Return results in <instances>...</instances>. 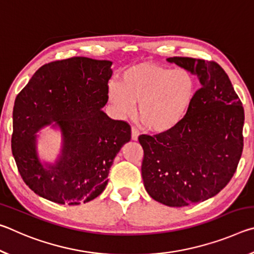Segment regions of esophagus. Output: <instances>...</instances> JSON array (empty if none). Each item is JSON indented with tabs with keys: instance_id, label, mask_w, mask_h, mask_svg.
<instances>
[{
	"instance_id": "obj_1",
	"label": "esophagus",
	"mask_w": 254,
	"mask_h": 254,
	"mask_svg": "<svg viewBox=\"0 0 254 254\" xmlns=\"http://www.w3.org/2000/svg\"><path fill=\"white\" fill-rule=\"evenodd\" d=\"M139 134H140V132H139V130H137L136 127H132V128H131V137H132V140H137V136H139Z\"/></svg>"
}]
</instances>
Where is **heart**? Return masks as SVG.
I'll return each instance as SVG.
<instances>
[{"label":"heart","mask_w":254,"mask_h":254,"mask_svg":"<svg viewBox=\"0 0 254 254\" xmlns=\"http://www.w3.org/2000/svg\"><path fill=\"white\" fill-rule=\"evenodd\" d=\"M197 93L195 75L186 68L140 64L123 71L119 83H111L107 96L120 114L137 117L149 130L167 132L187 117Z\"/></svg>","instance_id":"heart-1"}]
</instances>
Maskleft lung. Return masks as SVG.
Instances as JSON below:
<instances>
[{
	"instance_id": "left-lung-1",
	"label": "left lung",
	"mask_w": 254,
	"mask_h": 254,
	"mask_svg": "<svg viewBox=\"0 0 254 254\" xmlns=\"http://www.w3.org/2000/svg\"><path fill=\"white\" fill-rule=\"evenodd\" d=\"M198 77L200 88L184 121L156 135L141 134L145 190L171 207L204 201L233 177L243 150L244 110L224 69L215 62L167 59Z\"/></svg>"
}]
</instances>
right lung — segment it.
<instances>
[{"mask_svg": "<svg viewBox=\"0 0 254 254\" xmlns=\"http://www.w3.org/2000/svg\"><path fill=\"white\" fill-rule=\"evenodd\" d=\"M112 62L71 57L46 64L15 98L12 153L23 182L57 204L87 203L102 194L115 156L131 139L126 121L102 111ZM56 122L63 149L53 165L37 158L34 133Z\"/></svg>", "mask_w": 254, "mask_h": 254, "instance_id": "1", "label": "right lung"}]
</instances>
